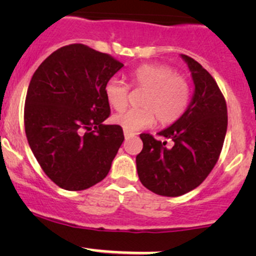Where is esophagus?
I'll return each mask as SVG.
<instances>
[{
  "mask_svg": "<svg viewBox=\"0 0 256 256\" xmlns=\"http://www.w3.org/2000/svg\"><path fill=\"white\" fill-rule=\"evenodd\" d=\"M134 135H135V134H134V132H128V131L124 130V136H125L126 138H131V136H134Z\"/></svg>",
  "mask_w": 256,
  "mask_h": 256,
  "instance_id": "obj_1",
  "label": "esophagus"
}]
</instances>
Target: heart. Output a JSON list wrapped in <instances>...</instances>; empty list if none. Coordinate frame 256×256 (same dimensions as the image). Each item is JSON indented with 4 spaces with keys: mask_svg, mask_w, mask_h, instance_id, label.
Here are the masks:
<instances>
[{
    "mask_svg": "<svg viewBox=\"0 0 256 256\" xmlns=\"http://www.w3.org/2000/svg\"><path fill=\"white\" fill-rule=\"evenodd\" d=\"M130 85L144 89L140 98L141 108H135L114 116V121L128 132L152 125L156 118L158 125L176 122L186 112L190 102V82L187 76L176 73L168 64L147 63L136 66L128 74ZM130 88L118 79H109L104 86L105 99L116 112L128 104Z\"/></svg>",
    "mask_w": 256,
    "mask_h": 256,
    "instance_id": "1",
    "label": "heart"
}]
</instances>
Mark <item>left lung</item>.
<instances>
[{
    "label": "left lung",
    "mask_w": 256,
    "mask_h": 256,
    "mask_svg": "<svg viewBox=\"0 0 256 256\" xmlns=\"http://www.w3.org/2000/svg\"><path fill=\"white\" fill-rule=\"evenodd\" d=\"M194 82V95L186 112L158 132L172 146L141 134L142 151L136 156L141 183L156 194L178 197L200 184L214 168L223 148L228 110L213 76L190 56L182 54Z\"/></svg>",
    "instance_id": "obj_1"
}]
</instances>
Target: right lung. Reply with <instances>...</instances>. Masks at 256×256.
I'll use <instances>...</instances> for the list:
<instances>
[{"label":"right lung","mask_w":256,"mask_h":256,"mask_svg":"<svg viewBox=\"0 0 256 256\" xmlns=\"http://www.w3.org/2000/svg\"><path fill=\"white\" fill-rule=\"evenodd\" d=\"M124 66L80 43L50 54L30 79L24 130L40 168L58 187L82 190L108 176L124 141L118 125H104L106 82Z\"/></svg>","instance_id":"obj_1"}]
</instances>
